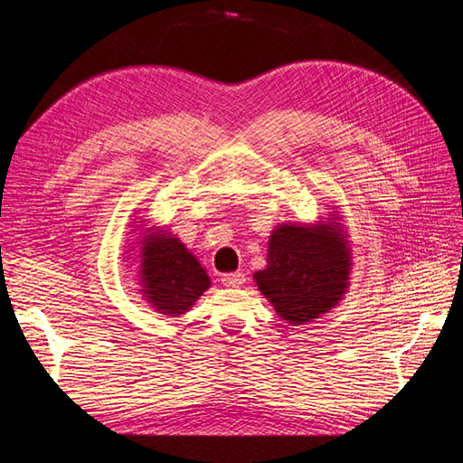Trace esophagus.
<instances>
[{"label":"esophagus","instance_id":"1","mask_svg":"<svg viewBox=\"0 0 463 463\" xmlns=\"http://www.w3.org/2000/svg\"><path fill=\"white\" fill-rule=\"evenodd\" d=\"M222 282L228 288H240L245 282V274L243 272H230L222 278Z\"/></svg>","mask_w":463,"mask_h":463}]
</instances>
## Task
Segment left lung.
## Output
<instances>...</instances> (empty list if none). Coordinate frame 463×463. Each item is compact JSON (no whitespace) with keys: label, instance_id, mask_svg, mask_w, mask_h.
Wrapping results in <instances>:
<instances>
[{"label":"left lung","instance_id":"obj_1","mask_svg":"<svg viewBox=\"0 0 463 463\" xmlns=\"http://www.w3.org/2000/svg\"><path fill=\"white\" fill-rule=\"evenodd\" d=\"M347 276L349 253L338 230L279 226L270 235L269 266L255 282L279 317L305 325L342 299Z\"/></svg>","mask_w":463,"mask_h":463}]
</instances>
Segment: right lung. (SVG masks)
I'll list each match as a JSON object with an SVG mask.
<instances>
[{
	"instance_id": "add662e5",
	"label": "right lung",
	"mask_w": 463,
	"mask_h": 463,
	"mask_svg": "<svg viewBox=\"0 0 463 463\" xmlns=\"http://www.w3.org/2000/svg\"><path fill=\"white\" fill-rule=\"evenodd\" d=\"M143 284L156 311L181 315L210 286V278L199 260L165 233H150L143 241Z\"/></svg>"
}]
</instances>
